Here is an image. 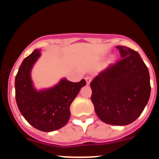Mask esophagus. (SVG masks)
<instances>
[{
    "label": "esophagus",
    "mask_w": 159,
    "mask_h": 159,
    "mask_svg": "<svg viewBox=\"0 0 159 159\" xmlns=\"http://www.w3.org/2000/svg\"><path fill=\"white\" fill-rule=\"evenodd\" d=\"M85 80H86L87 82V85H89L91 81H92V78H91V77H86V78H85Z\"/></svg>",
    "instance_id": "1"
}]
</instances>
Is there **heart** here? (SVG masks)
Wrapping results in <instances>:
<instances>
[{"instance_id": "b5f03b06", "label": "heart", "mask_w": 159, "mask_h": 159, "mask_svg": "<svg viewBox=\"0 0 159 159\" xmlns=\"http://www.w3.org/2000/svg\"><path fill=\"white\" fill-rule=\"evenodd\" d=\"M113 60H114V59H113V58H111V61H113Z\"/></svg>"}]
</instances>
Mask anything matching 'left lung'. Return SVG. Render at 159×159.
<instances>
[{"label":"left lung","mask_w":159,"mask_h":159,"mask_svg":"<svg viewBox=\"0 0 159 159\" xmlns=\"http://www.w3.org/2000/svg\"><path fill=\"white\" fill-rule=\"evenodd\" d=\"M116 48L121 60L99 73L90 86L98 117L107 124L124 126L135 121L148 102L150 74L137 52Z\"/></svg>","instance_id":"obj_1"}]
</instances>
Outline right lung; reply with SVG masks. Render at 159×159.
Returning a JSON list of instances; mask_svg holds the SVG:
<instances>
[{"mask_svg": "<svg viewBox=\"0 0 159 159\" xmlns=\"http://www.w3.org/2000/svg\"><path fill=\"white\" fill-rule=\"evenodd\" d=\"M40 51L35 49L23 60L15 79L16 101L20 111L28 123L41 131L50 132L64 127L69 120L70 106L85 80L73 83L62 79L48 89L37 91L31 79V70Z\"/></svg>", "mask_w": 159, "mask_h": 159, "instance_id": "1", "label": "right lung"}]
</instances>
